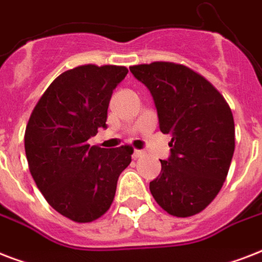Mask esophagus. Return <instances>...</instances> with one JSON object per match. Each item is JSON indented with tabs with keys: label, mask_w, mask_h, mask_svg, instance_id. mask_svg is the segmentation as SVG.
I'll return each mask as SVG.
<instances>
[{
	"label": "esophagus",
	"mask_w": 262,
	"mask_h": 262,
	"mask_svg": "<svg viewBox=\"0 0 262 262\" xmlns=\"http://www.w3.org/2000/svg\"><path fill=\"white\" fill-rule=\"evenodd\" d=\"M144 154H145V152L141 151V149H136V151L133 152V158H135V159H139V158L144 156Z\"/></svg>",
	"instance_id": "esophagus-1"
}]
</instances>
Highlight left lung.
<instances>
[{
    "label": "left lung",
    "instance_id": "8db88e82",
    "mask_svg": "<svg viewBox=\"0 0 262 262\" xmlns=\"http://www.w3.org/2000/svg\"><path fill=\"white\" fill-rule=\"evenodd\" d=\"M149 90L160 132L171 136L170 156L149 182L154 199L177 217L199 213L223 186L235 149V126L227 102L201 75L172 62L129 68Z\"/></svg>",
    "mask_w": 262,
    "mask_h": 262
}]
</instances>
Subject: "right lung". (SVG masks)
Wrapping results in <instances>:
<instances>
[{"label":"right lung","instance_id":"1","mask_svg":"<svg viewBox=\"0 0 262 262\" xmlns=\"http://www.w3.org/2000/svg\"><path fill=\"white\" fill-rule=\"evenodd\" d=\"M126 75V68L115 65L63 72L27 123L24 147L36 186L55 211L77 223L108 211L119 174L132 162L129 145L108 149L88 144L99 127H107L111 95Z\"/></svg>","mask_w":262,"mask_h":262}]
</instances>
